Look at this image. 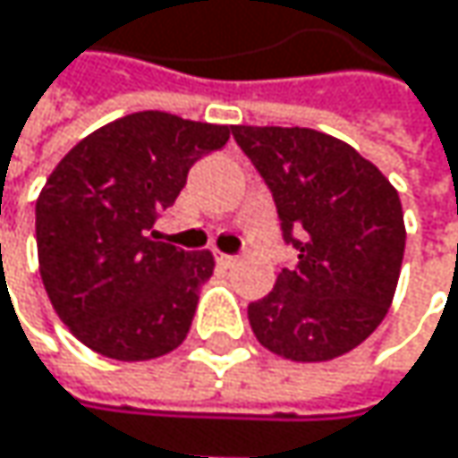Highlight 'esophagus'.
Listing matches in <instances>:
<instances>
[{"mask_svg":"<svg viewBox=\"0 0 458 458\" xmlns=\"http://www.w3.org/2000/svg\"><path fill=\"white\" fill-rule=\"evenodd\" d=\"M217 262H220L223 267H235V265H238V257H233V254H220Z\"/></svg>","mask_w":458,"mask_h":458,"instance_id":"34e87169","label":"esophagus"}]
</instances>
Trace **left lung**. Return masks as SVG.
I'll use <instances>...</instances> for the list:
<instances>
[{
    "label": "left lung",
    "instance_id": "8db88e82",
    "mask_svg": "<svg viewBox=\"0 0 458 458\" xmlns=\"http://www.w3.org/2000/svg\"><path fill=\"white\" fill-rule=\"evenodd\" d=\"M273 193L297 265L249 305L262 347L318 363L358 347L393 302L406 225L398 191L347 142L305 127H233Z\"/></svg>",
    "mask_w": 458,
    "mask_h": 458
}]
</instances>
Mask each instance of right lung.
I'll use <instances>...</instances> for the list:
<instances>
[{
    "label": "right lung",
    "mask_w": 458,
    "mask_h": 458,
    "mask_svg": "<svg viewBox=\"0 0 458 458\" xmlns=\"http://www.w3.org/2000/svg\"><path fill=\"white\" fill-rule=\"evenodd\" d=\"M233 127L164 111L116 119L76 142L37 199V249L47 297L71 334L114 360H150L188 336L212 251L158 241V215L191 166Z\"/></svg>",
    "instance_id": "add662e5"
}]
</instances>
